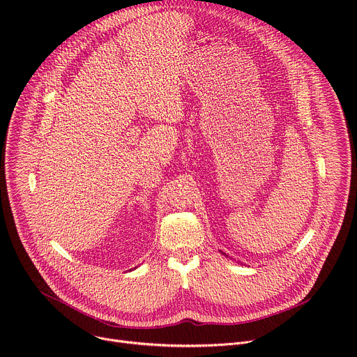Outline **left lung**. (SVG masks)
<instances>
[{
  "label": "left lung",
  "mask_w": 357,
  "mask_h": 357,
  "mask_svg": "<svg viewBox=\"0 0 357 357\" xmlns=\"http://www.w3.org/2000/svg\"><path fill=\"white\" fill-rule=\"evenodd\" d=\"M222 254H223V256H226V254H225V252H222Z\"/></svg>",
  "instance_id": "1"
}]
</instances>
